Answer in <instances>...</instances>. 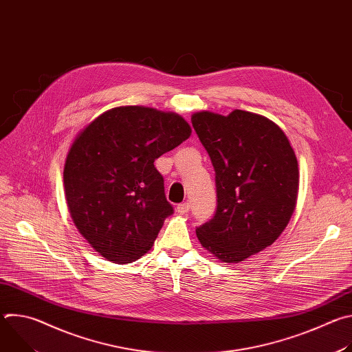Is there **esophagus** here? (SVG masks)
Wrapping results in <instances>:
<instances>
[{"label": "esophagus", "mask_w": 352, "mask_h": 352, "mask_svg": "<svg viewBox=\"0 0 352 352\" xmlns=\"http://www.w3.org/2000/svg\"><path fill=\"white\" fill-rule=\"evenodd\" d=\"M189 209H190V204H189V202H184V204H179V205L177 206V212H178L179 214L188 213Z\"/></svg>", "instance_id": "obj_1"}]
</instances>
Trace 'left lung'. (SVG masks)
<instances>
[{
    "instance_id": "1",
    "label": "left lung",
    "mask_w": 352,
    "mask_h": 352,
    "mask_svg": "<svg viewBox=\"0 0 352 352\" xmlns=\"http://www.w3.org/2000/svg\"><path fill=\"white\" fill-rule=\"evenodd\" d=\"M216 171L214 216L196 228L209 252L239 263L270 246L287 227L298 196V162L285 133L242 110L192 116Z\"/></svg>"
}]
</instances>
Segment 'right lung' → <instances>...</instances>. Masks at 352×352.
<instances>
[{"mask_svg": "<svg viewBox=\"0 0 352 352\" xmlns=\"http://www.w3.org/2000/svg\"><path fill=\"white\" fill-rule=\"evenodd\" d=\"M190 136L177 114L128 106L106 111L75 139L64 186L79 232L114 263L146 254L174 213L155 160Z\"/></svg>", "mask_w": 352, "mask_h": 352, "instance_id": "obj_1", "label": "right lung"}]
</instances>
